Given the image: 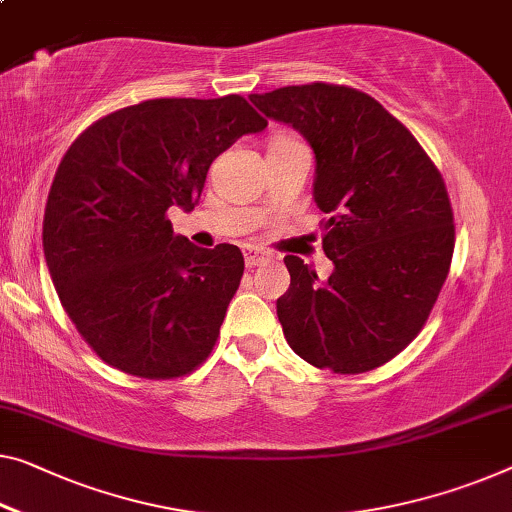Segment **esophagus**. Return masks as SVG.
<instances>
[{"instance_id":"34e87169","label":"esophagus","mask_w":512,"mask_h":512,"mask_svg":"<svg viewBox=\"0 0 512 512\" xmlns=\"http://www.w3.org/2000/svg\"><path fill=\"white\" fill-rule=\"evenodd\" d=\"M243 257H246L248 269H255V266L266 264V262H269V259H273L271 253H266V250L257 248V246H246V248H243Z\"/></svg>"}]
</instances>
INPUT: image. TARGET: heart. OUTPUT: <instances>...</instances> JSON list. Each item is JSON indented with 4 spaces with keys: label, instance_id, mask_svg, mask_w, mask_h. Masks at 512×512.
I'll list each match as a JSON object with an SVG mask.
<instances>
[{
    "label": "heart",
    "instance_id": "b5f03b06",
    "mask_svg": "<svg viewBox=\"0 0 512 512\" xmlns=\"http://www.w3.org/2000/svg\"><path fill=\"white\" fill-rule=\"evenodd\" d=\"M292 142H299V140H296V137H292V135H287V133H278V135L271 137L269 147H285V144H292Z\"/></svg>",
    "mask_w": 512,
    "mask_h": 512
}]
</instances>
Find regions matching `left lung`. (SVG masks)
Segmentation results:
<instances>
[{
	"instance_id": "8db88e82",
	"label": "left lung",
	"mask_w": 512,
	"mask_h": 512,
	"mask_svg": "<svg viewBox=\"0 0 512 512\" xmlns=\"http://www.w3.org/2000/svg\"><path fill=\"white\" fill-rule=\"evenodd\" d=\"M315 151L326 282L287 255L292 282L276 308L289 347L338 375L375 370L421 333L451 269L455 225L446 183L409 128L345 85L250 94Z\"/></svg>"
}]
</instances>
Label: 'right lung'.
Segmentation results:
<instances>
[{
  "instance_id": "add662e5",
  "label": "right lung",
  "mask_w": 512,
  "mask_h": 512,
  "mask_svg": "<svg viewBox=\"0 0 512 512\" xmlns=\"http://www.w3.org/2000/svg\"><path fill=\"white\" fill-rule=\"evenodd\" d=\"M266 119L239 94L154 98L98 119L57 167L43 253L59 301L87 345L128 375L174 379L207 361L243 255L174 236L213 160Z\"/></svg>"
}]
</instances>
